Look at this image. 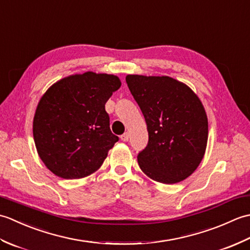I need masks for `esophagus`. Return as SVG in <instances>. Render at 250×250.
Masks as SVG:
<instances>
[{"label":"esophagus","mask_w":250,"mask_h":250,"mask_svg":"<svg viewBox=\"0 0 250 250\" xmlns=\"http://www.w3.org/2000/svg\"><path fill=\"white\" fill-rule=\"evenodd\" d=\"M120 139H121V141H124V142L129 141V139H130V133H128V132H125V133H124V134H122V135L120 136Z\"/></svg>","instance_id":"34e87169"}]
</instances>
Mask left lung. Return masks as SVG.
<instances>
[{"label": "left lung", "mask_w": 250, "mask_h": 250, "mask_svg": "<svg viewBox=\"0 0 250 250\" xmlns=\"http://www.w3.org/2000/svg\"><path fill=\"white\" fill-rule=\"evenodd\" d=\"M147 125L148 145L137 156L147 177L171 185L189 177L203 160L208 120L200 98L169 76L126 75Z\"/></svg>", "instance_id": "1"}]
</instances>
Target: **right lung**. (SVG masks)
I'll use <instances>...</instances> for the list:
<instances>
[{"instance_id": "add662e5", "label": "right lung", "mask_w": 250, "mask_h": 250, "mask_svg": "<svg viewBox=\"0 0 250 250\" xmlns=\"http://www.w3.org/2000/svg\"><path fill=\"white\" fill-rule=\"evenodd\" d=\"M121 86L113 74H73L42 95L33 118L37 153L45 167L64 179H79L97 172L118 141L111 133L105 110Z\"/></svg>"}]
</instances>
